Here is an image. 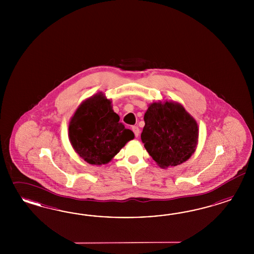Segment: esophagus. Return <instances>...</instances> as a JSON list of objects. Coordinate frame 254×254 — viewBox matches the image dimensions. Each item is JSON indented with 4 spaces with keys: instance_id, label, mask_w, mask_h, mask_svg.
I'll use <instances>...</instances> for the list:
<instances>
[{
    "instance_id": "34e87169",
    "label": "esophagus",
    "mask_w": 254,
    "mask_h": 254,
    "mask_svg": "<svg viewBox=\"0 0 254 254\" xmlns=\"http://www.w3.org/2000/svg\"><path fill=\"white\" fill-rule=\"evenodd\" d=\"M132 131L134 132L135 137H136V138H138V136H139V129H138V127L133 126V127H132Z\"/></svg>"
}]
</instances>
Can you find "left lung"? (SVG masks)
Masks as SVG:
<instances>
[{
	"label": "left lung",
	"mask_w": 254,
	"mask_h": 254,
	"mask_svg": "<svg viewBox=\"0 0 254 254\" xmlns=\"http://www.w3.org/2000/svg\"><path fill=\"white\" fill-rule=\"evenodd\" d=\"M141 140L148 154L163 168L188 160L198 141V127L183 105L175 101L154 102L144 115Z\"/></svg>",
	"instance_id": "8db88e82"
}]
</instances>
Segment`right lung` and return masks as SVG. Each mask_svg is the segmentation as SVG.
<instances>
[{"label":"right lung","mask_w":254,"mask_h":254,"mask_svg":"<svg viewBox=\"0 0 254 254\" xmlns=\"http://www.w3.org/2000/svg\"><path fill=\"white\" fill-rule=\"evenodd\" d=\"M112 101L103 93L85 100L69 124V138L81 158L91 165H104L119 153L134 133L119 122Z\"/></svg>","instance_id":"add662e5"}]
</instances>
